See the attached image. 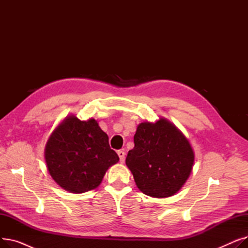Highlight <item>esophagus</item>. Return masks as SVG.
I'll return each mask as SVG.
<instances>
[{
	"instance_id": "esophagus-1",
	"label": "esophagus",
	"mask_w": 248,
	"mask_h": 248,
	"mask_svg": "<svg viewBox=\"0 0 248 248\" xmlns=\"http://www.w3.org/2000/svg\"><path fill=\"white\" fill-rule=\"evenodd\" d=\"M117 155H119V158H120L121 163H124V155H125V153H124V151H119V152H117Z\"/></svg>"
}]
</instances>
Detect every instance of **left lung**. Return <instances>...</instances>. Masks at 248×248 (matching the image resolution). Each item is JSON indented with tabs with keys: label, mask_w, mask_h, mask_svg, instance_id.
Returning a JSON list of instances; mask_svg holds the SVG:
<instances>
[{
	"label": "left lung",
	"mask_w": 248,
	"mask_h": 248,
	"mask_svg": "<svg viewBox=\"0 0 248 248\" xmlns=\"http://www.w3.org/2000/svg\"><path fill=\"white\" fill-rule=\"evenodd\" d=\"M125 164L140 191L154 198L175 195L190 177L195 153L189 140L165 117L142 122L134 137Z\"/></svg>",
	"instance_id": "1"
}]
</instances>
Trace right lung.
Wrapping results in <instances>:
<instances>
[{
    "instance_id": "right-lung-1",
    "label": "right lung",
    "mask_w": 248,
    "mask_h": 248,
    "mask_svg": "<svg viewBox=\"0 0 248 248\" xmlns=\"http://www.w3.org/2000/svg\"><path fill=\"white\" fill-rule=\"evenodd\" d=\"M44 158L52 179L74 194L97 188L109 167L120 160L98 123L80 121L74 114H68L51 133Z\"/></svg>"
}]
</instances>
